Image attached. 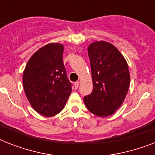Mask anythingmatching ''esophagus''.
I'll list each match as a JSON object with an SVG mask.
<instances>
[{
	"label": "esophagus",
	"mask_w": 155,
	"mask_h": 155,
	"mask_svg": "<svg viewBox=\"0 0 155 155\" xmlns=\"http://www.w3.org/2000/svg\"><path fill=\"white\" fill-rule=\"evenodd\" d=\"M79 85H80V82H75V84H74V86H75V88H76L77 89L78 87H79Z\"/></svg>",
	"instance_id": "34e87169"
}]
</instances>
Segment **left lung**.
<instances>
[{
  "label": "left lung",
  "mask_w": 155,
  "mask_h": 155,
  "mask_svg": "<svg viewBox=\"0 0 155 155\" xmlns=\"http://www.w3.org/2000/svg\"><path fill=\"white\" fill-rule=\"evenodd\" d=\"M93 89L84 97L87 109L98 117H108L122 104L130 87L128 64L113 45L92 42L87 48Z\"/></svg>",
  "instance_id": "obj_1"
}]
</instances>
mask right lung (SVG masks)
I'll return each instance as SVG.
<instances>
[{"mask_svg": "<svg viewBox=\"0 0 155 155\" xmlns=\"http://www.w3.org/2000/svg\"><path fill=\"white\" fill-rule=\"evenodd\" d=\"M63 46L49 43L35 52L23 72V87L36 112L52 117L63 110L71 92L63 62Z\"/></svg>", "mask_w": 155, "mask_h": 155, "instance_id": "1", "label": "right lung"}]
</instances>
